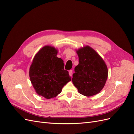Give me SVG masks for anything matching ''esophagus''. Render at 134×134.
<instances>
[{"instance_id":"1","label":"esophagus","mask_w":134,"mask_h":134,"mask_svg":"<svg viewBox=\"0 0 134 134\" xmlns=\"http://www.w3.org/2000/svg\"><path fill=\"white\" fill-rule=\"evenodd\" d=\"M69 75L70 76H71L72 75V70H70L69 71Z\"/></svg>"}]
</instances>
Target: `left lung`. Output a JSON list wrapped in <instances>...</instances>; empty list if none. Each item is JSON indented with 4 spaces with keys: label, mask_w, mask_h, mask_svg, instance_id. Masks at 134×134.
<instances>
[{
    "label": "left lung",
    "mask_w": 134,
    "mask_h": 134,
    "mask_svg": "<svg viewBox=\"0 0 134 134\" xmlns=\"http://www.w3.org/2000/svg\"><path fill=\"white\" fill-rule=\"evenodd\" d=\"M79 64L75 68L72 82L80 94L91 97L103 88L108 77V69L101 56L89 46L76 50Z\"/></svg>",
    "instance_id": "8db88e82"
}]
</instances>
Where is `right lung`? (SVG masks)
Instances as JSON below:
<instances>
[{"label":"right lung","instance_id":"add662e5","mask_svg":"<svg viewBox=\"0 0 134 134\" xmlns=\"http://www.w3.org/2000/svg\"><path fill=\"white\" fill-rule=\"evenodd\" d=\"M58 49L44 46L35 55L31 65L29 76L36 92L46 99L57 96L63 87L71 80L64 70V61L57 57Z\"/></svg>","mask_w":134,"mask_h":134}]
</instances>
